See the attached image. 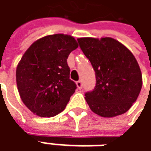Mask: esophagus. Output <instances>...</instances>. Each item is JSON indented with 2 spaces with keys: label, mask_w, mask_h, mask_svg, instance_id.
I'll return each mask as SVG.
<instances>
[{
  "label": "esophagus",
  "mask_w": 151,
  "mask_h": 151,
  "mask_svg": "<svg viewBox=\"0 0 151 151\" xmlns=\"http://www.w3.org/2000/svg\"><path fill=\"white\" fill-rule=\"evenodd\" d=\"M76 86H77V88H79V89H81V88H82V87H83V83H82V81H79L76 82Z\"/></svg>",
  "instance_id": "esophagus-1"
}]
</instances>
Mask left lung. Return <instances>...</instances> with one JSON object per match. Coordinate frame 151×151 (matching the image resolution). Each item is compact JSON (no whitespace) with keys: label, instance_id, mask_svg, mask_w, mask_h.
<instances>
[{"label":"left lung","instance_id":"1","mask_svg":"<svg viewBox=\"0 0 151 151\" xmlns=\"http://www.w3.org/2000/svg\"><path fill=\"white\" fill-rule=\"evenodd\" d=\"M77 40L96 74L94 89L85 93L91 111L105 118L128 111L142 87V71L134 55L111 37Z\"/></svg>","mask_w":151,"mask_h":151}]
</instances>
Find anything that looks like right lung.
<instances>
[{
  "mask_svg": "<svg viewBox=\"0 0 151 151\" xmlns=\"http://www.w3.org/2000/svg\"><path fill=\"white\" fill-rule=\"evenodd\" d=\"M78 46L70 35H49L36 40L22 55L16 83L22 102L33 114L50 118L66 108L76 88L67 59Z\"/></svg>",
  "mask_w": 151,
  "mask_h": 151,
  "instance_id": "right-lung-1",
  "label": "right lung"
}]
</instances>
